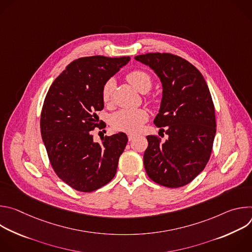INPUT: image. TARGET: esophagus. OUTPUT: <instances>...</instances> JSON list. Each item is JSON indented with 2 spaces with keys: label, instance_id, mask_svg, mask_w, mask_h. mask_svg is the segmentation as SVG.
<instances>
[{
  "label": "esophagus",
  "instance_id": "1",
  "mask_svg": "<svg viewBox=\"0 0 252 252\" xmlns=\"http://www.w3.org/2000/svg\"><path fill=\"white\" fill-rule=\"evenodd\" d=\"M135 136V134H132V133H129L128 134V140H132L133 139V137Z\"/></svg>",
  "mask_w": 252,
  "mask_h": 252
}]
</instances>
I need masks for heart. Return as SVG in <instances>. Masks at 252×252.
<instances>
[{
    "label": "heart",
    "mask_w": 252,
    "mask_h": 252,
    "mask_svg": "<svg viewBox=\"0 0 252 252\" xmlns=\"http://www.w3.org/2000/svg\"><path fill=\"white\" fill-rule=\"evenodd\" d=\"M130 85L140 93H147L151 90L153 85L152 77L145 70H132L126 76ZM116 87L114 79L107 80L101 90V98L104 103H109L112 100L113 93ZM149 115L143 109H122L111 116L112 126L120 131L128 133L137 132L142 125L147 122Z\"/></svg>",
    "instance_id": "b5f03b06"
}]
</instances>
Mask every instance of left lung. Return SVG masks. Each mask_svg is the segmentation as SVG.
<instances>
[{"label":"left lung","instance_id":"left-lung-1","mask_svg":"<svg viewBox=\"0 0 252 252\" xmlns=\"http://www.w3.org/2000/svg\"><path fill=\"white\" fill-rule=\"evenodd\" d=\"M134 59L149 65L161 83L162 96L154 123L165 127L168 135L164 142L147 136L146 171L160 186L184 187L204 169L210 158L217 124L209 89L200 71L181 57L150 53Z\"/></svg>","mask_w":252,"mask_h":252}]
</instances>
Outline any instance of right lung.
Here are the masks:
<instances>
[{
	"mask_svg": "<svg viewBox=\"0 0 252 252\" xmlns=\"http://www.w3.org/2000/svg\"><path fill=\"white\" fill-rule=\"evenodd\" d=\"M129 57L93 56L71 62L52 84L43 105L41 133L57 175L76 190L91 192L116 175L127 136L119 132L94 140L96 112L103 109L104 83Z\"/></svg>",
	"mask_w": 252,
	"mask_h": 252,
	"instance_id": "right-lung-1",
	"label": "right lung"
}]
</instances>
